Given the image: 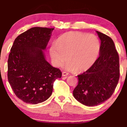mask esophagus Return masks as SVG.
Segmentation results:
<instances>
[{
    "label": "esophagus",
    "instance_id": "esophagus-1",
    "mask_svg": "<svg viewBox=\"0 0 127 127\" xmlns=\"http://www.w3.org/2000/svg\"><path fill=\"white\" fill-rule=\"evenodd\" d=\"M68 75V73L67 72H63L62 73V76H66Z\"/></svg>",
    "mask_w": 127,
    "mask_h": 127
}]
</instances>
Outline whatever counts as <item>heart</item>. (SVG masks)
Listing matches in <instances>:
<instances>
[{
    "label": "heart",
    "mask_w": 127,
    "mask_h": 127,
    "mask_svg": "<svg viewBox=\"0 0 127 127\" xmlns=\"http://www.w3.org/2000/svg\"><path fill=\"white\" fill-rule=\"evenodd\" d=\"M100 42L93 34L80 32H69L59 37L57 43L49 49L55 65L60 67L67 61L65 68L80 73L89 69L98 57Z\"/></svg>",
    "instance_id": "1"
}]
</instances>
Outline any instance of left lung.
<instances>
[{
  "label": "left lung",
  "instance_id": "8db88e82",
  "mask_svg": "<svg viewBox=\"0 0 127 127\" xmlns=\"http://www.w3.org/2000/svg\"><path fill=\"white\" fill-rule=\"evenodd\" d=\"M96 32L101 40L100 56L89 69L78 75V84L73 92L79 102L88 106H97L110 98L120 76L114 42L109 36Z\"/></svg>",
  "mask_w": 127,
  "mask_h": 127
}]
</instances>
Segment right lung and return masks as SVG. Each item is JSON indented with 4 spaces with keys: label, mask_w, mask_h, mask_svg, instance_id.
<instances>
[{
    "label": "right lung",
    "mask_w": 127,
    "mask_h": 127,
    "mask_svg": "<svg viewBox=\"0 0 127 127\" xmlns=\"http://www.w3.org/2000/svg\"><path fill=\"white\" fill-rule=\"evenodd\" d=\"M54 29L33 27L14 40L8 60V79L18 98L36 104L51 95L54 82L62 73L45 60L46 49Z\"/></svg>",
    "instance_id": "right-lung-1"
}]
</instances>
